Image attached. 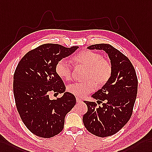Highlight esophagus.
<instances>
[{
    "label": "esophagus",
    "mask_w": 152,
    "mask_h": 152,
    "mask_svg": "<svg viewBox=\"0 0 152 152\" xmlns=\"http://www.w3.org/2000/svg\"><path fill=\"white\" fill-rule=\"evenodd\" d=\"M76 101H77V103H80L83 102V99H81L79 97H76Z\"/></svg>",
    "instance_id": "obj_1"
}]
</instances>
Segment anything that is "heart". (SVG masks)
<instances>
[{
  "label": "heart",
  "instance_id": "obj_1",
  "mask_svg": "<svg viewBox=\"0 0 152 152\" xmlns=\"http://www.w3.org/2000/svg\"><path fill=\"white\" fill-rule=\"evenodd\" d=\"M73 61L87 69L85 79L88 80L84 83L70 84L68 86L69 93L77 97H83L94 91L95 85L97 87L102 86L112 75V66L100 53L88 50L83 51L73 57ZM55 69L57 75L62 79L71 78L72 66L67 59L62 58L58 61Z\"/></svg>",
  "mask_w": 152,
  "mask_h": 152
}]
</instances>
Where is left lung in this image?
<instances>
[{
    "label": "left lung",
    "instance_id": "8db88e82",
    "mask_svg": "<svg viewBox=\"0 0 152 152\" xmlns=\"http://www.w3.org/2000/svg\"><path fill=\"white\" fill-rule=\"evenodd\" d=\"M87 48L104 50L112 68L109 80L91 95L101 105L84 101L88 106L83 118L84 126L91 134L105 137L116 134L130 119L137 94V77L128 58L110 44H94Z\"/></svg>",
    "mask_w": 152,
    "mask_h": 152
}]
</instances>
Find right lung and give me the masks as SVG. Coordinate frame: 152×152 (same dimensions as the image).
<instances>
[{
	"instance_id": "right-lung-1",
	"label": "right lung",
	"mask_w": 152,
	"mask_h": 152,
	"mask_svg": "<svg viewBox=\"0 0 152 152\" xmlns=\"http://www.w3.org/2000/svg\"><path fill=\"white\" fill-rule=\"evenodd\" d=\"M78 48L44 44L29 51L17 66L13 76L17 108L26 126L37 136L50 138L58 134L64 128L66 114L76 104L75 96L65 92L64 84L55 67L58 61ZM51 91L64 95L51 100L49 97Z\"/></svg>"
}]
</instances>
